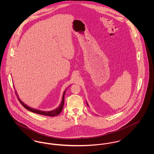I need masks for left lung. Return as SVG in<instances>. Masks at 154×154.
<instances>
[{
  "label": "left lung",
  "mask_w": 154,
  "mask_h": 154,
  "mask_svg": "<svg viewBox=\"0 0 154 154\" xmlns=\"http://www.w3.org/2000/svg\"><path fill=\"white\" fill-rule=\"evenodd\" d=\"M87 103V105H88V106H89V105H88V103H87V102H86Z\"/></svg>",
  "instance_id": "1"
}]
</instances>
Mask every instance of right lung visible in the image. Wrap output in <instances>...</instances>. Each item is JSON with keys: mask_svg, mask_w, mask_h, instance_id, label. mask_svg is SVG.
I'll list each match as a JSON object with an SVG mask.
<instances>
[{"mask_svg": "<svg viewBox=\"0 0 154 154\" xmlns=\"http://www.w3.org/2000/svg\"><path fill=\"white\" fill-rule=\"evenodd\" d=\"M66 90L64 91L63 94V96H62V102L60 104V106H59L58 108L55 109V110H52V111H41V110H37V109H33V108H31L29 106H28V105L25 104L23 102H22V101L20 99V98L18 97V95L15 91V93L17 94V97L20 101V102L21 103L22 106L27 110H29L31 112H35V113H36V114H40V115H43V116H50V117H54V116H57L59 115L62 110L63 108V106H64V100H65V92H66Z\"/></svg>", "mask_w": 154, "mask_h": 154, "instance_id": "right-lung-1", "label": "right lung"}]
</instances>
